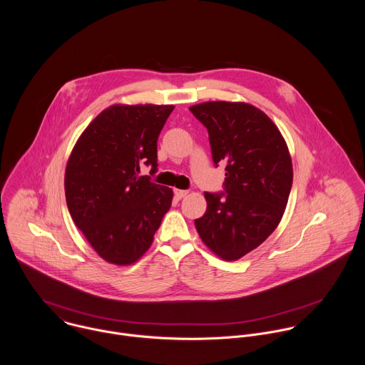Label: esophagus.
I'll use <instances>...</instances> for the list:
<instances>
[{
    "label": "esophagus",
    "instance_id": "1",
    "mask_svg": "<svg viewBox=\"0 0 365 365\" xmlns=\"http://www.w3.org/2000/svg\"><path fill=\"white\" fill-rule=\"evenodd\" d=\"M188 194V191H185V190H174V195H175V198H178V200H181V198H184L185 195Z\"/></svg>",
    "mask_w": 365,
    "mask_h": 365
}]
</instances>
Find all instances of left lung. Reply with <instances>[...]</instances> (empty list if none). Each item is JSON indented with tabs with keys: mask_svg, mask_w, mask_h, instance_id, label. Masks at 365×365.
<instances>
[{
	"mask_svg": "<svg viewBox=\"0 0 365 365\" xmlns=\"http://www.w3.org/2000/svg\"><path fill=\"white\" fill-rule=\"evenodd\" d=\"M208 129L213 163H226V194L205 192L195 227L225 261L246 256L277 229L292 187V160L275 123L255 105L208 101L190 106Z\"/></svg>",
	"mask_w": 365,
	"mask_h": 365,
	"instance_id": "8db88e82",
	"label": "left lung"
}]
</instances>
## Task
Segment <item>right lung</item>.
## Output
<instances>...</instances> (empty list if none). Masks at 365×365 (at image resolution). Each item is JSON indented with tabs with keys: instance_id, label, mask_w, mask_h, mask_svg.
I'll return each instance as SVG.
<instances>
[{
	"instance_id": "right-lung-1",
	"label": "right lung",
	"mask_w": 365,
	"mask_h": 365,
	"mask_svg": "<svg viewBox=\"0 0 365 365\" xmlns=\"http://www.w3.org/2000/svg\"><path fill=\"white\" fill-rule=\"evenodd\" d=\"M174 105L115 104L86 128L68 157L66 202L76 226L105 261L129 265L152 246L173 190L139 175L157 170V139Z\"/></svg>"
}]
</instances>
